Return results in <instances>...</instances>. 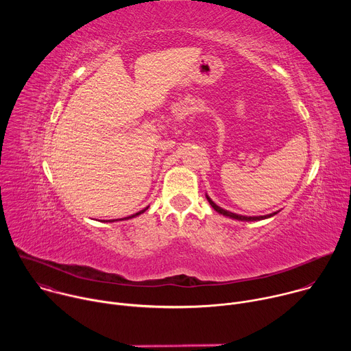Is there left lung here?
Wrapping results in <instances>:
<instances>
[{
    "instance_id": "1",
    "label": "left lung",
    "mask_w": 351,
    "mask_h": 351,
    "mask_svg": "<svg viewBox=\"0 0 351 351\" xmlns=\"http://www.w3.org/2000/svg\"><path fill=\"white\" fill-rule=\"evenodd\" d=\"M206 197H207V199H208V203L211 204V207L217 211V213H219V214H222V215H225V217H229V218H232V219H237V221H261V219H267V218H271V217H274L275 214H278V213H272V214H268V215H261V217H244V215H239V214H234V213H230V211H226V210H223V208H221L219 206H217L213 199L206 194Z\"/></svg>"
}]
</instances>
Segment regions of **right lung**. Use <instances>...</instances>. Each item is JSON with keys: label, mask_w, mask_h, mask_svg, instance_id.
I'll list each match as a JSON object with an SVG mask.
<instances>
[{"label": "right lung", "mask_w": 351, "mask_h": 351, "mask_svg": "<svg viewBox=\"0 0 351 351\" xmlns=\"http://www.w3.org/2000/svg\"><path fill=\"white\" fill-rule=\"evenodd\" d=\"M148 208V207H147ZM147 208H144V210H141V211H138V213H136V214H133V215H130V217H126V218H122V219H119V221H123V219H130V218H134V217H137V215H140V214H143ZM108 222V221H107ZM110 222H114V221H110Z\"/></svg>", "instance_id": "obj_1"}]
</instances>
